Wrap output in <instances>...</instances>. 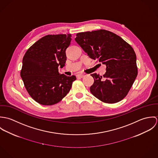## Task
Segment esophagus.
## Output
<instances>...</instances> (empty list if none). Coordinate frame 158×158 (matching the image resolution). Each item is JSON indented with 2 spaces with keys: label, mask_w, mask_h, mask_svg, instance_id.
<instances>
[{
  "label": "esophagus",
  "mask_w": 158,
  "mask_h": 158,
  "mask_svg": "<svg viewBox=\"0 0 158 158\" xmlns=\"http://www.w3.org/2000/svg\"><path fill=\"white\" fill-rule=\"evenodd\" d=\"M85 75H86L85 74H83V73H81V74H79V75H78L77 76H78V77H80V78H83V77H84Z\"/></svg>",
  "instance_id": "34e87169"
}]
</instances>
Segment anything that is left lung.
Segmentation results:
<instances>
[{
    "label": "left lung",
    "mask_w": 158,
    "mask_h": 158,
    "mask_svg": "<svg viewBox=\"0 0 158 158\" xmlns=\"http://www.w3.org/2000/svg\"><path fill=\"white\" fill-rule=\"evenodd\" d=\"M75 39L90 58L106 66L103 77L90 75V92L100 100L115 103L124 98L137 75L136 55L132 47L116 34L105 30L78 33Z\"/></svg>",
    "instance_id": "1"
}]
</instances>
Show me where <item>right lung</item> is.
<instances>
[{"label": "right lung", "instance_id": "obj_1", "mask_svg": "<svg viewBox=\"0 0 158 158\" xmlns=\"http://www.w3.org/2000/svg\"><path fill=\"white\" fill-rule=\"evenodd\" d=\"M72 35H48L43 37L26 52L21 76L31 98L43 105L60 102L70 90L76 77L60 74L66 60V50Z\"/></svg>", "mask_w": 158, "mask_h": 158}]
</instances>
